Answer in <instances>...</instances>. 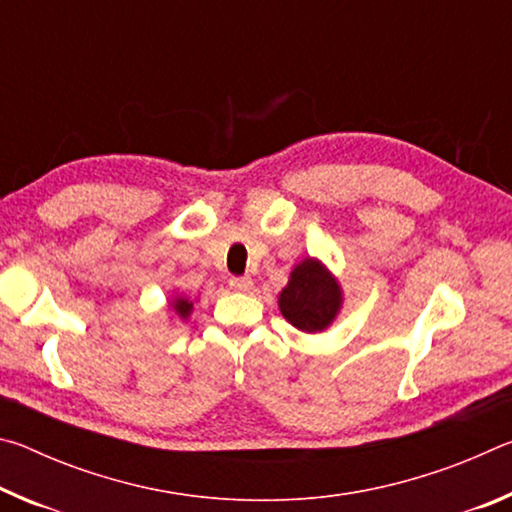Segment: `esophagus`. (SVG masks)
<instances>
[{
	"label": "esophagus",
	"mask_w": 512,
	"mask_h": 512,
	"mask_svg": "<svg viewBox=\"0 0 512 512\" xmlns=\"http://www.w3.org/2000/svg\"><path fill=\"white\" fill-rule=\"evenodd\" d=\"M230 287L235 291H248L253 287V280L248 275H239V277H230Z\"/></svg>",
	"instance_id": "obj_1"
}]
</instances>
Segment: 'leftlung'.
<instances>
[{"instance_id": "left-lung-1", "label": "left lung", "mask_w": 512, "mask_h": 512, "mask_svg": "<svg viewBox=\"0 0 512 512\" xmlns=\"http://www.w3.org/2000/svg\"><path fill=\"white\" fill-rule=\"evenodd\" d=\"M341 305V291L334 277L314 259L293 268L291 280L280 293V309L291 325L302 332H320L332 323Z\"/></svg>"}]
</instances>
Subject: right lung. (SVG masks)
Wrapping results in <instances>:
<instances>
[{"instance_id":"obj_1","label":"right lung","mask_w":512,"mask_h":512,"mask_svg":"<svg viewBox=\"0 0 512 512\" xmlns=\"http://www.w3.org/2000/svg\"><path fill=\"white\" fill-rule=\"evenodd\" d=\"M189 309H192V302H187L185 298H178V300H176V311H178L180 316L185 318V316L189 314Z\"/></svg>"}]
</instances>
